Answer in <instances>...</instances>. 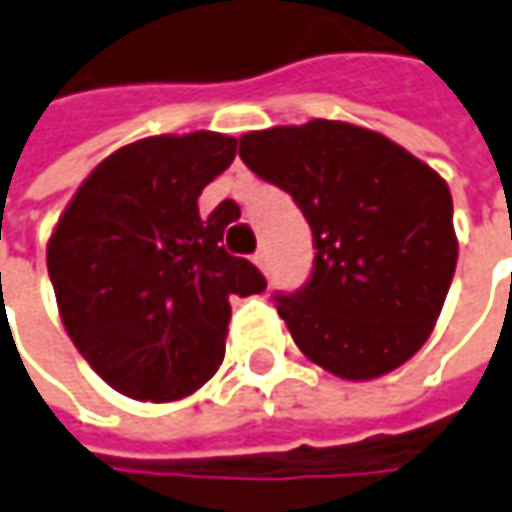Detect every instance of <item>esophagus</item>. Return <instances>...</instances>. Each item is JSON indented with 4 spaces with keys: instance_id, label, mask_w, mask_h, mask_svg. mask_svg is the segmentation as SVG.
Returning <instances> with one entry per match:
<instances>
[{
    "instance_id": "esophagus-1",
    "label": "esophagus",
    "mask_w": 512,
    "mask_h": 512,
    "mask_svg": "<svg viewBox=\"0 0 512 512\" xmlns=\"http://www.w3.org/2000/svg\"><path fill=\"white\" fill-rule=\"evenodd\" d=\"M255 266L260 269V272H266V269H269V252H266V249H260V252L255 255Z\"/></svg>"
}]
</instances>
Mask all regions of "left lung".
I'll return each mask as SVG.
<instances>
[{"mask_svg": "<svg viewBox=\"0 0 512 512\" xmlns=\"http://www.w3.org/2000/svg\"><path fill=\"white\" fill-rule=\"evenodd\" d=\"M240 160L292 194L315 237L309 283L275 298L300 352L346 381L407 364L456 275L453 197L441 174L341 120L249 131Z\"/></svg>", "mask_w": 512, "mask_h": 512, "instance_id": "left-lung-1", "label": "left lung"}]
</instances>
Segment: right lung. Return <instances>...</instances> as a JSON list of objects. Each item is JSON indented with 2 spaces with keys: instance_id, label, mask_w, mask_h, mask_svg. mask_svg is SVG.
I'll use <instances>...</instances> for the list:
<instances>
[{
  "instance_id": "obj_1",
  "label": "right lung",
  "mask_w": 512,
  "mask_h": 512,
  "mask_svg": "<svg viewBox=\"0 0 512 512\" xmlns=\"http://www.w3.org/2000/svg\"><path fill=\"white\" fill-rule=\"evenodd\" d=\"M217 131L160 134L108 154L48 240L59 318L105 384L137 401H177L223 364L232 306L266 280L220 243L232 200L200 217L197 197L232 166Z\"/></svg>"
}]
</instances>
